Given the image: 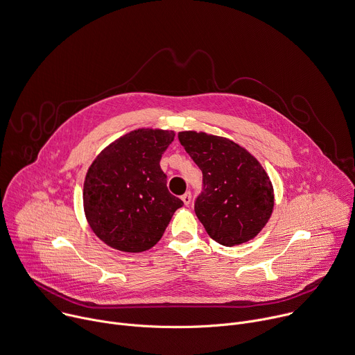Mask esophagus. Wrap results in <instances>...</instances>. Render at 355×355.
<instances>
[{
	"label": "esophagus",
	"mask_w": 355,
	"mask_h": 355,
	"mask_svg": "<svg viewBox=\"0 0 355 355\" xmlns=\"http://www.w3.org/2000/svg\"><path fill=\"white\" fill-rule=\"evenodd\" d=\"M182 201L184 202V205H189L190 201H191V193H190V191H186V193L182 196Z\"/></svg>",
	"instance_id": "1"
}]
</instances>
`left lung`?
<instances>
[{
    "instance_id": "8db88e82",
    "label": "left lung",
    "mask_w": 355,
    "mask_h": 355,
    "mask_svg": "<svg viewBox=\"0 0 355 355\" xmlns=\"http://www.w3.org/2000/svg\"><path fill=\"white\" fill-rule=\"evenodd\" d=\"M180 144L202 172L196 216L211 239L235 246L253 239L274 207L271 180L260 162L230 138L180 131Z\"/></svg>"
}]
</instances>
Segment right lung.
<instances>
[{"mask_svg": "<svg viewBox=\"0 0 355 355\" xmlns=\"http://www.w3.org/2000/svg\"><path fill=\"white\" fill-rule=\"evenodd\" d=\"M175 131L137 128L95 158L84 182V211L94 234L127 253L151 249L183 201L166 187L159 166Z\"/></svg>", "mask_w": 355, "mask_h": 355, "instance_id": "obj_1", "label": "right lung"}]
</instances>
